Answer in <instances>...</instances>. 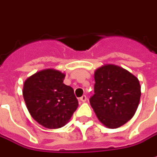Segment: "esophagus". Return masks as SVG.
<instances>
[{"label":"esophagus","mask_w":157,"mask_h":157,"mask_svg":"<svg viewBox=\"0 0 157 157\" xmlns=\"http://www.w3.org/2000/svg\"><path fill=\"white\" fill-rule=\"evenodd\" d=\"M80 100L82 101V102H85V101H87V96H86V95H82V96L80 98Z\"/></svg>","instance_id":"1"}]
</instances>
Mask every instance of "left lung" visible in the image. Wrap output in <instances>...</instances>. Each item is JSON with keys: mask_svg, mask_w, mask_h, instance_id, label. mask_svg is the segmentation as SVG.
Wrapping results in <instances>:
<instances>
[{"mask_svg": "<svg viewBox=\"0 0 157 157\" xmlns=\"http://www.w3.org/2000/svg\"><path fill=\"white\" fill-rule=\"evenodd\" d=\"M94 77L95 94L89 101L98 120L109 128L121 127L137 109L141 97L139 80L114 64L98 68Z\"/></svg>", "mask_w": 157, "mask_h": 157, "instance_id": "obj_1", "label": "left lung"}]
</instances>
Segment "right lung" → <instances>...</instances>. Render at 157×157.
Here are the masks:
<instances>
[{
    "instance_id": "1",
    "label": "right lung",
    "mask_w": 157,
    "mask_h": 157,
    "mask_svg": "<svg viewBox=\"0 0 157 157\" xmlns=\"http://www.w3.org/2000/svg\"><path fill=\"white\" fill-rule=\"evenodd\" d=\"M65 74L47 68L25 81L22 95L31 116L47 128H59L67 124L78 107L70 86L63 83Z\"/></svg>"
}]
</instances>
